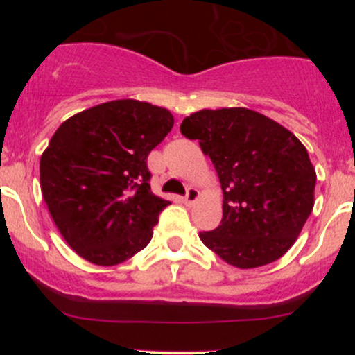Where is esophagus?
<instances>
[{
    "mask_svg": "<svg viewBox=\"0 0 355 355\" xmlns=\"http://www.w3.org/2000/svg\"><path fill=\"white\" fill-rule=\"evenodd\" d=\"M198 195H200L198 193V190L193 189V187H190V189L187 190V195L183 197V202H185L187 205H193V203L198 200Z\"/></svg>",
    "mask_w": 355,
    "mask_h": 355,
    "instance_id": "1",
    "label": "esophagus"
}]
</instances>
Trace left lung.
I'll return each instance as SVG.
<instances>
[{
	"instance_id": "8db88e82",
	"label": "left lung",
	"mask_w": 355,
	"mask_h": 355,
	"mask_svg": "<svg viewBox=\"0 0 355 355\" xmlns=\"http://www.w3.org/2000/svg\"><path fill=\"white\" fill-rule=\"evenodd\" d=\"M217 170L223 217L200 240L230 266L275 262L313 209L315 170L294 133L248 108L200 110L180 125Z\"/></svg>"
}]
</instances>
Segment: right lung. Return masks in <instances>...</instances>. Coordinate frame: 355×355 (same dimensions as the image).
I'll return each instance as SVG.
<instances>
[{"label":"right lung","instance_id":"add662e5","mask_svg":"<svg viewBox=\"0 0 355 355\" xmlns=\"http://www.w3.org/2000/svg\"><path fill=\"white\" fill-rule=\"evenodd\" d=\"M172 126L168 110L115 100L76 113L51 137L40 160L42 193L85 260L116 266L148 245L170 202L152 193L146 158Z\"/></svg>","mask_w":355,"mask_h":355}]
</instances>
